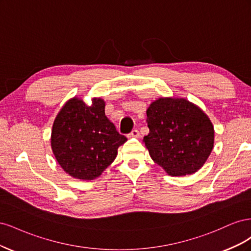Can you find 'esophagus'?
Wrapping results in <instances>:
<instances>
[{
  "label": "esophagus",
  "mask_w": 251,
  "mask_h": 251,
  "mask_svg": "<svg viewBox=\"0 0 251 251\" xmlns=\"http://www.w3.org/2000/svg\"><path fill=\"white\" fill-rule=\"evenodd\" d=\"M130 136H131V137H135V138H138V137H139V136H140V133H139V131H138V130H133V131L131 132Z\"/></svg>",
  "instance_id": "esophagus-1"
}]
</instances>
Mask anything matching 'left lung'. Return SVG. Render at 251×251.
Masks as SVG:
<instances>
[{"instance_id":"1","label":"left lung","mask_w":251,"mask_h":251,"mask_svg":"<svg viewBox=\"0 0 251 251\" xmlns=\"http://www.w3.org/2000/svg\"><path fill=\"white\" fill-rule=\"evenodd\" d=\"M150 133L143 142L151 158L173 177L199 171L215 141L210 119L185 98L162 97L147 110Z\"/></svg>"}]
</instances>
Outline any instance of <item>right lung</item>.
<instances>
[{
  "mask_svg": "<svg viewBox=\"0 0 251 251\" xmlns=\"http://www.w3.org/2000/svg\"><path fill=\"white\" fill-rule=\"evenodd\" d=\"M104 101L93 98L87 105L73 97L60 109L53 123L51 148L56 161L71 177L93 180L100 177L127 139L120 135L104 114Z\"/></svg>",
  "mask_w": 251,
  "mask_h": 251,
  "instance_id": "add662e5",
  "label": "right lung"
}]
</instances>
